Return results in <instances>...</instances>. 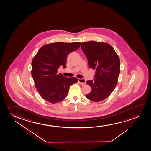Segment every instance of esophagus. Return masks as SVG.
Here are the masks:
<instances>
[{
    "label": "esophagus",
    "instance_id": "obj_1",
    "mask_svg": "<svg viewBox=\"0 0 151 151\" xmlns=\"http://www.w3.org/2000/svg\"><path fill=\"white\" fill-rule=\"evenodd\" d=\"M78 82L80 83V84L82 85V86L86 84V80L84 79L78 78Z\"/></svg>",
    "mask_w": 151,
    "mask_h": 151
}]
</instances>
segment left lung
Masks as SVG:
<instances>
[{
  "instance_id": "obj_1",
  "label": "left lung",
  "mask_w": 151,
  "mask_h": 151,
  "mask_svg": "<svg viewBox=\"0 0 151 151\" xmlns=\"http://www.w3.org/2000/svg\"><path fill=\"white\" fill-rule=\"evenodd\" d=\"M81 47L90 68L96 70L94 80L86 81L92 91L86 96L94 102L101 101L110 96L117 85L119 58L113 47L107 43L88 41L81 43Z\"/></svg>"
}]
</instances>
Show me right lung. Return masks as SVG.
Here are the masks:
<instances>
[{
	"mask_svg": "<svg viewBox=\"0 0 151 151\" xmlns=\"http://www.w3.org/2000/svg\"><path fill=\"white\" fill-rule=\"evenodd\" d=\"M81 42H57L42 46L32 61V76L36 88L45 100L56 104L67 97L70 86L77 82L75 77L68 78L58 73L60 65L66 68L69 53L78 49Z\"/></svg>",
	"mask_w": 151,
	"mask_h": 151,
	"instance_id": "right-lung-1",
	"label": "right lung"
}]
</instances>
